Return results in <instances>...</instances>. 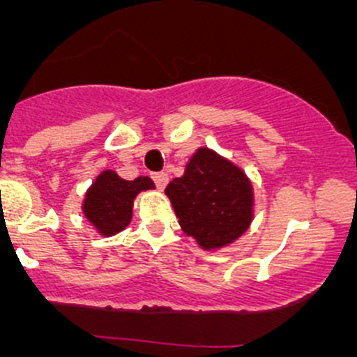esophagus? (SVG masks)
Returning <instances> with one entry per match:
<instances>
[{
	"instance_id": "1",
	"label": "esophagus",
	"mask_w": 357,
	"mask_h": 357,
	"mask_svg": "<svg viewBox=\"0 0 357 357\" xmlns=\"http://www.w3.org/2000/svg\"><path fill=\"white\" fill-rule=\"evenodd\" d=\"M152 178H153V181H155V185H157L158 190H164L165 186H167L169 176L165 174V172H155V174H153Z\"/></svg>"
}]
</instances>
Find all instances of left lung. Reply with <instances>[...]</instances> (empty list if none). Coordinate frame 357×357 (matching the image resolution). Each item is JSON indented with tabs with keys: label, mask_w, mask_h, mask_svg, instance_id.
<instances>
[{
	"label": "left lung",
	"mask_w": 357,
	"mask_h": 357,
	"mask_svg": "<svg viewBox=\"0 0 357 357\" xmlns=\"http://www.w3.org/2000/svg\"><path fill=\"white\" fill-rule=\"evenodd\" d=\"M179 226L204 250L231 245L254 219V186L242 167L207 146L165 188Z\"/></svg>",
	"instance_id": "1"
}]
</instances>
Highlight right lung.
<instances>
[{"instance_id":"add662e5","label":"right lung","mask_w":357,"mask_h":357,"mask_svg":"<svg viewBox=\"0 0 357 357\" xmlns=\"http://www.w3.org/2000/svg\"><path fill=\"white\" fill-rule=\"evenodd\" d=\"M153 188L155 185L149 176L126 181L117 172L107 169L100 172L93 185L86 190L82 214L100 235L114 236L131 222L132 205L138 193Z\"/></svg>"}]
</instances>
